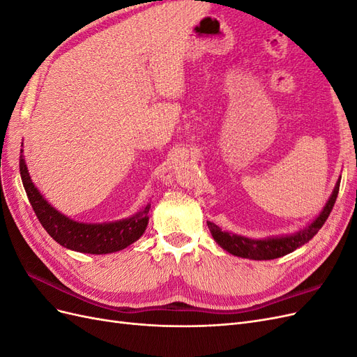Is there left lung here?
<instances>
[{"mask_svg": "<svg viewBox=\"0 0 357 357\" xmlns=\"http://www.w3.org/2000/svg\"><path fill=\"white\" fill-rule=\"evenodd\" d=\"M340 181H341V177L337 181V185H335L332 195L328 199L325 208L321 210V213L317 215V218L312 220L307 228L301 229L291 235L268 236V238H264V240H253V238H247V236H243V235L225 232L219 228L218 225H214L211 222H207L208 229L215 243H218L223 250L229 252L234 256L253 259V261H269V259L282 257L287 253L295 252L298 247L308 243L312 236L319 232L321 226L325 225L326 219L329 218V214L333 208L335 201H337Z\"/></svg>", "mask_w": 357, "mask_h": 357, "instance_id": "obj_1", "label": "left lung"}]
</instances>
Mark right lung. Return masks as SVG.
Wrapping results in <instances>:
<instances>
[{
    "mask_svg": "<svg viewBox=\"0 0 357 357\" xmlns=\"http://www.w3.org/2000/svg\"><path fill=\"white\" fill-rule=\"evenodd\" d=\"M22 152L24 150L20 149L19 169L31 207L43 228L58 244L80 253L107 255L123 250L144 234L149 223L150 204L131 218L109 223L75 222L53 208L32 183Z\"/></svg>",
    "mask_w": 357,
    "mask_h": 357,
    "instance_id": "add662e5",
    "label": "right lung"
}]
</instances>
